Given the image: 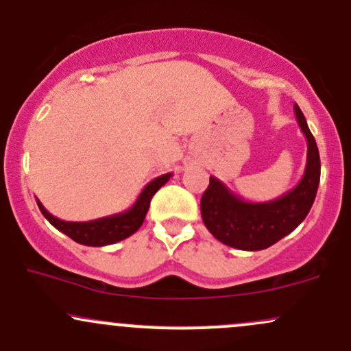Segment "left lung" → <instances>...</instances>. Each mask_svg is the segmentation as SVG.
<instances>
[{"label":"left lung","instance_id":"obj_1","mask_svg":"<svg viewBox=\"0 0 351 351\" xmlns=\"http://www.w3.org/2000/svg\"><path fill=\"white\" fill-rule=\"evenodd\" d=\"M293 109L306 139L305 172L297 186L274 200L250 202L210 176L200 212L207 230L228 247L249 252L269 249L300 226L313 206L320 184V154L300 108L295 104Z\"/></svg>","mask_w":351,"mask_h":351}]
</instances>
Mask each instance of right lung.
Listing matches in <instances>:
<instances>
[{
    "label": "right lung",
    "instance_id": "obj_1",
    "mask_svg": "<svg viewBox=\"0 0 351 351\" xmlns=\"http://www.w3.org/2000/svg\"><path fill=\"white\" fill-rule=\"evenodd\" d=\"M171 177L172 174L169 172V174L159 176L154 180H151L143 189V192L137 197L136 202L132 204V207L128 208V210L108 215V217L89 220V222H66V220H61L49 214L38 199L36 202L41 214L45 215L51 226L68 235L74 242L89 247H104L131 237L134 232L139 230L149 210V206H151V199Z\"/></svg>",
    "mask_w": 351,
    "mask_h": 351
}]
</instances>
